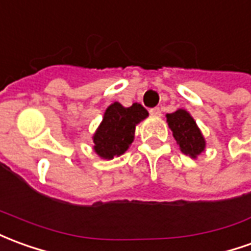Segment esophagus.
I'll use <instances>...</instances> for the list:
<instances>
[{"mask_svg":"<svg viewBox=\"0 0 251 251\" xmlns=\"http://www.w3.org/2000/svg\"><path fill=\"white\" fill-rule=\"evenodd\" d=\"M150 114L152 115V117H156V118H159V117H162V110H160L159 107L151 108Z\"/></svg>","mask_w":251,"mask_h":251,"instance_id":"1","label":"esophagus"}]
</instances>
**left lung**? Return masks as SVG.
<instances>
[{
    "label": "left lung",
    "instance_id": "obj_1",
    "mask_svg": "<svg viewBox=\"0 0 251 251\" xmlns=\"http://www.w3.org/2000/svg\"><path fill=\"white\" fill-rule=\"evenodd\" d=\"M166 118L175 141L179 145L180 152L197 159V156L205 151L206 141L190 113L183 108H178L174 113L167 114Z\"/></svg>",
    "mask_w": 251,
    "mask_h": 251
}]
</instances>
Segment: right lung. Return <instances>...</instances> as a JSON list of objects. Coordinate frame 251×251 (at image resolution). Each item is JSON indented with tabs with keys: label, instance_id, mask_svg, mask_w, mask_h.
I'll return each instance as SVG.
<instances>
[{
	"label": "right lung",
	"instance_id": "obj_1",
	"mask_svg": "<svg viewBox=\"0 0 251 251\" xmlns=\"http://www.w3.org/2000/svg\"><path fill=\"white\" fill-rule=\"evenodd\" d=\"M148 115L140 103H133L130 107L122 106L120 101L111 103L92 136L94 152L106 160L124 155L134 141L136 126Z\"/></svg>",
	"mask_w": 251,
	"mask_h": 251
}]
</instances>
